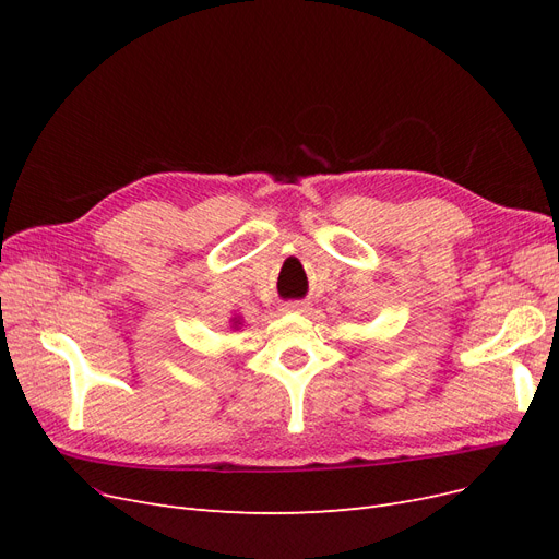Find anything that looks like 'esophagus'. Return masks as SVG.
<instances>
[{"label": "esophagus", "mask_w": 559, "mask_h": 559, "mask_svg": "<svg viewBox=\"0 0 559 559\" xmlns=\"http://www.w3.org/2000/svg\"><path fill=\"white\" fill-rule=\"evenodd\" d=\"M284 310L286 312H306L308 306H306V302H300V300H292V302H286Z\"/></svg>", "instance_id": "obj_1"}]
</instances>
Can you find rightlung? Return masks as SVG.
<instances>
[{
    "instance_id": "obj_1",
    "label": "right lung",
    "mask_w": 559,
    "mask_h": 559,
    "mask_svg": "<svg viewBox=\"0 0 559 559\" xmlns=\"http://www.w3.org/2000/svg\"><path fill=\"white\" fill-rule=\"evenodd\" d=\"M230 321H233V329H238V326H240V319H238V317H233Z\"/></svg>"
}]
</instances>
